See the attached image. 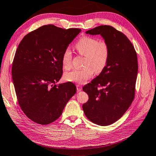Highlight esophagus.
Returning a JSON list of instances; mask_svg holds the SVG:
<instances>
[{
	"label": "esophagus",
	"instance_id": "34e87169",
	"mask_svg": "<svg viewBox=\"0 0 156 156\" xmlns=\"http://www.w3.org/2000/svg\"><path fill=\"white\" fill-rule=\"evenodd\" d=\"M76 88H77V91L80 92L82 90V87L80 85H76Z\"/></svg>",
	"mask_w": 156,
	"mask_h": 156
}]
</instances>
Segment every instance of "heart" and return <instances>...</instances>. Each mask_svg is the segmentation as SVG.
<instances>
[{
  "instance_id": "b5f03b06",
  "label": "heart",
  "mask_w": 156,
  "mask_h": 156,
  "mask_svg": "<svg viewBox=\"0 0 156 156\" xmlns=\"http://www.w3.org/2000/svg\"><path fill=\"white\" fill-rule=\"evenodd\" d=\"M76 49L80 55L85 56L84 67L82 70H73L64 74L66 81L84 84L91 78L94 72L96 74L102 72L108 62L110 58V47L108 43L96 38L83 37L76 42ZM72 52L69 49H66L62 57L64 69L68 70L72 66Z\"/></svg>"
}]
</instances>
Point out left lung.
Masks as SVG:
<instances>
[{
  "label": "left lung",
  "mask_w": 156,
  "mask_h": 156,
  "mask_svg": "<svg viewBox=\"0 0 156 156\" xmlns=\"http://www.w3.org/2000/svg\"><path fill=\"white\" fill-rule=\"evenodd\" d=\"M100 34L110 47L105 69L83 87L88 100L82 108L89 120L108 126L120 118L133 102L138 70L137 54L132 42L122 32L111 26L101 25L86 32ZM103 88L98 89V87Z\"/></svg>",
  "instance_id": "left-lung-1"
}]
</instances>
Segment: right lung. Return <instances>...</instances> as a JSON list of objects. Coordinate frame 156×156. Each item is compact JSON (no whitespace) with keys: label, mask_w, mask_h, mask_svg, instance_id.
<instances>
[{"label":"right lung","mask_w":156,"mask_h":156,"mask_svg":"<svg viewBox=\"0 0 156 156\" xmlns=\"http://www.w3.org/2000/svg\"><path fill=\"white\" fill-rule=\"evenodd\" d=\"M80 32L44 25L20 42L12 62V81L19 106L32 121L47 125L56 120L76 92L73 83H56L62 75L64 50Z\"/></svg>","instance_id":"1"}]
</instances>
